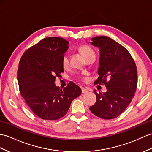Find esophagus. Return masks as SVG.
Wrapping results in <instances>:
<instances>
[{
    "instance_id": "34e87169",
    "label": "esophagus",
    "mask_w": 152,
    "mask_h": 152,
    "mask_svg": "<svg viewBox=\"0 0 152 152\" xmlns=\"http://www.w3.org/2000/svg\"><path fill=\"white\" fill-rule=\"evenodd\" d=\"M88 92V89L85 88H81V92H82V94H86Z\"/></svg>"
}]
</instances>
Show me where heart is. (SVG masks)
Listing matches in <instances>:
<instances>
[{
  "instance_id": "heart-1",
  "label": "heart",
  "mask_w": 152,
  "mask_h": 152,
  "mask_svg": "<svg viewBox=\"0 0 152 152\" xmlns=\"http://www.w3.org/2000/svg\"><path fill=\"white\" fill-rule=\"evenodd\" d=\"M78 50L79 51L83 54V56L86 60L88 59H95L96 57V54L94 49H93L90 45H81L78 48ZM69 56L68 54H65L63 56V58H62L61 60V65L62 67L64 68H67L69 66ZM85 75V73H83L82 75H78L77 76V78L80 79V80H84V77L83 75Z\"/></svg>"
}]
</instances>
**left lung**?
Instances as JSON below:
<instances>
[{"mask_svg":"<svg viewBox=\"0 0 152 152\" xmlns=\"http://www.w3.org/2000/svg\"><path fill=\"white\" fill-rule=\"evenodd\" d=\"M91 43L100 49L98 80L95 85H104L106 92L98 93L90 107L93 114L104 119L118 117L125 110L135 95L137 85V67L133 58L123 45L105 36L96 37Z\"/></svg>","mask_w":152,"mask_h":152,"instance_id":"1","label":"left lung"}]
</instances>
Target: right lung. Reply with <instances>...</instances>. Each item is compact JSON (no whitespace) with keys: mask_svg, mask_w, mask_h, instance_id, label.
<instances>
[{"mask_svg":"<svg viewBox=\"0 0 152 152\" xmlns=\"http://www.w3.org/2000/svg\"><path fill=\"white\" fill-rule=\"evenodd\" d=\"M68 44L63 38H44L27 49L19 61L17 80L20 94L30 109L43 119L61 118L72 100L81 93L72 81L64 88L54 83L64 72L61 60Z\"/></svg>","mask_w":152,"mask_h":152,"instance_id":"add662e5","label":"right lung"}]
</instances>
